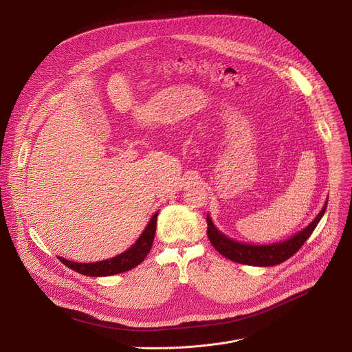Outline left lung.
Masks as SVG:
<instances>
[{
    "instance_id": "obj_1",
    "label": "left lung",
    "mask_w": 352,
    "mask_h": 352,
    "mask_svg": "<svg viewBox=\"0 0 352 352\" xmlns=\"http://www.w3.org/2000/svg\"><path fill=\"white\" fill-rule=\"evenodd\" d=\"M327 210V202L324 204L321 212L316 217V219L312 223L304 228L302 231L297 232L292 235L291 238L285 239L283 243H276V244H270V245H252V244H244V243H238L232 238H228L223 232H219L215 226L212 224V221L210 215H207V234L208 239L211 241L212 247L221 254L224 255L228 260L239 264H245V265H255V267H272V265H278L284 263L288 258H291L295 252H297L312 231L316 230L318 226L320 219L322 218L324 212Z\"/></svg>"
}]
</instances>
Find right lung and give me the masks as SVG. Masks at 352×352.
<instances>
[{"label": "right lung", "mask_w": 352, "mask_h": 352, "mask_svg": "<svg viewBox=\"0 0 352 352\" xmlns=\"http://www.w3.org/2000/svg\"><path fill=\"white\" fill-rule=\"evenodd\" d=\"M157 217L158 212H155L150 223L145 227L140 238L135 241V244L124 251L122 254L109 258V260L98 261V263H72L65 260V258H60V261L67 265L68 268L74 270L78 274L87 275V276H108V275H116L125 272L128 270H133L138 264H141L146 254L150 252L153 243H154V236H155V230H157Z\"/></svg>", "instance_id": "right-lung-1"}]
</instances>
